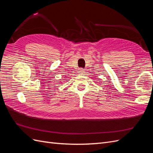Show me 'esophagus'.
<instances>
[{"mask_svg":"<svg viewBox=\"0 0 153 153\" xmlns=\"http://www.w3.org/2000/svg\"><path fill=\"white\" fill-rule=\"evenodd\" d=\"M78 73H84V69L83 68H79V69H78Z\"/></svg>","mask_w":153,"mask_h":153,"instance_id":"1","label":"esophagus"}]
</instances>
